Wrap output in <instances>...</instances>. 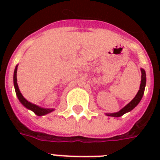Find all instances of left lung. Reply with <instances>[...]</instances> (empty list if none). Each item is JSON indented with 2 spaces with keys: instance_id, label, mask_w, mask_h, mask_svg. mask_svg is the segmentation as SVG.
Here are the masks:
<instances>
[{
  "instance_id": "1",
  "label": "left lung",
  "mask_w": 160,
  "mask_h": 160,
  "mask_svg": "<svg viewBox=\"0 0 160 160\" xmlns=\"http://www.w3.org/2000/svg\"><path fill=\"white\" fill-rule=\"evenodd\" d=\"M141 84H140V87H139V90L137 93V95H135V97L133 99V100L130 101V102L124 106L123 109L120 110V111L117 112V113H113V114H106L108 116H113V117H120L122 116L123 114L127 113V112H129L130 110L134 109V107L136 106L139 103V101L141 100L142 97H143V95H144V88H145V85H146V74H145V71L144 70L141 69Z\"/></svg>"
}]
</instances>
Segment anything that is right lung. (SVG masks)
<instances>
[{
	"label": "right lung",
	"mask_w": 160,
	"mask_h": 160,
	"mask_svg": "<svg viewBox=\"0 0 160 160\" xmlns=\"http://www.w3.org/2000/svg\"><path fill=\"white\" fill-rule=\"evenodd\" d=\"M16 71H17V65H16V69H15V71H14V86H15V90H16V93L17 97H18L19 100L21 101V103L25 107H26L27 109H31L36 114L41 116V115H44V114H46L50 113V112L53 111V109H43V108H41V107L37 106V105H34V104H31L29 101L25 99L23 97V95H21V93L20 92V90L18 88V85H17V79H16Z\"/></svg>",
	"instance_id": "right-lung-1"
}]
</instances>
